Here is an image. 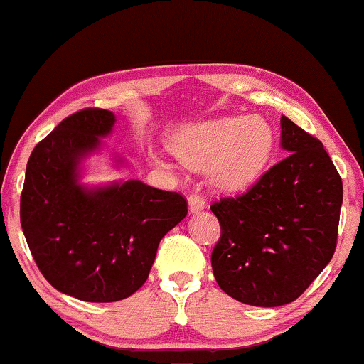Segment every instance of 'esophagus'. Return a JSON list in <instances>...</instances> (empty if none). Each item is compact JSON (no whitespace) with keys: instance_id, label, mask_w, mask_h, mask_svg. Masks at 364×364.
Wrapping results in <instances>:
<instances>
[{"instance_id":"esophagus-1","label":"esophagus","mask_w":364,"mask_h":364,"mask_svg":"<svg viewBox=\"0 0 364 364\" xmlns=\"http://www.w3.org/2000/svg\"><path fill=\"white\" fill-rule=\"evenodd\" d=\"M188 208H191L192 213H197L205 208V200H203L202 196H198V193H192V196H188Z\"/></svg>"}]
</instances>
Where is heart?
I'll list each match as a JSON object with an SVG mask.
<instances>
[{"label": "heart", "instance_id": "b5f03b06", "mask_svg": "<svg viewBox=\"0 0 364 364\" xmlns=\"http://www.w3.org/2000/svg\"><path fill=\"white\" fill-rule=\"evenodd\" d=\"M168 147L187 166H207L215 187L238 191L265 168L273 132L260 117H220L178 129L168 137Z\"/></svg>", "mask_w": 364, "mask_h": 364}]
</instances>
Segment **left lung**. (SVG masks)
Listing matches in <instances>:
<instances>
[{
    "instance_id": "obj_1",
    "label": "left lung",
    "mask_w": 364,
    "mask_h": 364,
    "mask_svg": "<svg viewBox=\"0 0 364 364\" xmlns=\"http://www.w3.org/2000/svg\"><path fill=\"white\" fill-rule=\"evenodd\" d=\"M288 156L245 193L213 202L220 238L213 277L253 306L295 301L330 263L338 240L343 182L323 144L282 116Z\"/></svg>"
}]
</instances>
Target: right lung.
<instances>
[{"label": "right lung", "instance_id": "1", "mask_svg": "<svg viewBox=\"0 0 364 364\" xmlns=\"http://www.w3.org/2000/svg\"><path fill=\"white\" fill-rule=\"evenodd\" d=\"M111 111L87 107L63 119L26 166L23 233L39 272L61 293L111 303L146 283L162 237L187 215L178 192L141 181L87 188L79 164L112 131Z\"/></svg>", "mask_w": 364, "mask_h": 364}]
</instances>
